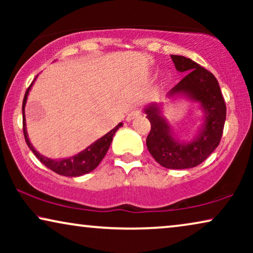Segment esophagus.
Segmentation results:
<instances>
[{
	"label": "esophagus",
	"instance_id": "34e87169",
	"mask_svg": "<svg viewBox=\"0 0 253 253\" xmlns=\"http://www.w3.org/2000/svg\"><path fill=\"white\" fill-rule=\"evenodd\" d=\"M139 116H140V110H132V112H130L129 114H127L126 121L127 122H130V121L136 120L137 117H139Z\"/></svg>",
	"mask_w": 253,
	"mask_h": 253
}]
</instances>
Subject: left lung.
Segmentation results:
<instances>
[{
    "instance_id": "8db88e82",
    "label": "left lung",
    "mask_w": 253,
    "mask_h": 253,
    "mask_svg": "<svg viewBox=\"0 0 253 253\" xmlns=\"http://www.w3.org/2000/svg\"><path fill=\"white\" fill-rule=\"evenodd\" d=\"M176 70L184 72L185 77L168 92V98L188 96L200 103L205 121L193 140L181 141L174 138L170 126L161 116L157 103L145 108L151 123L146 146L158 164L168 169L193 168L202 164L219 146L226 121V102L219 83L212 72L200 67L195 61L179 55H171Z\"/></svg>"
}]
</instances>
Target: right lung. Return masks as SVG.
Wrapping results in <instances>:
<instances>
[{
  "label": "right lung",
  "instance_id": "right-lung-1",
  "mask_svg": "<svg viewBox=\"0 0 253 253\" xmlns=\"http://www.w3.org/2000/svg\"><path fill=\"white\" fill-rule=\"evenodd\" d=\"M33 84V83H32ZM26 89L25 95H24L23 100V132L24 137H25V141L27 146L30 147V150L36 154V157L39 159V160L42 162V164L46 166L47 168H49L50 170H53L58 175L63 176H69V177H76V176H82L87 174V172L94 170V169L98 167L100 162L108 151V148L112 144L113 137L117 130L122 126V123H119L117 126L114 127L113 130H110L108 133H106L105 136L100 138L96 141H94L92 145H89L87 148H85L84 151L79 152L78 154L74 155L71 158H65V159H60V160H53V159L46 158L43 155H41L39 152L34 150L32 144L30 143L29 137H27V131H26V123H25V114H24V110H25V105H26V99L27 95H29V92L31 89V86Z\"/></svg>",
  "mask_w": 253,
  "mask_h": 253
}]
</instances>
